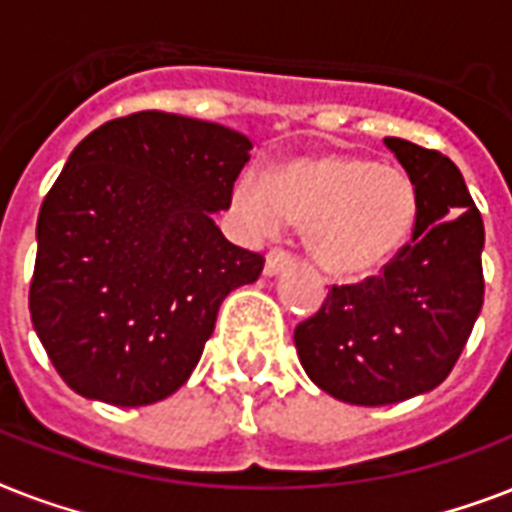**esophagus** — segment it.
<instances>
[{"mask_svg": "<svg viewBox=\"0 0 512 512\" xmlns=\"http://www.w3.org/2000/svg\"><path fill=\"white\" fill-rule=\"evenodd\" d=\"M289 263H292V255H289L287 249H271L268 257H265V276H276V273L284 271Z\"/></svg>", "mask_w": 512, "mask_h": 512, "instance_id": "34e87169", "label": "esophagus"}]
</instances>
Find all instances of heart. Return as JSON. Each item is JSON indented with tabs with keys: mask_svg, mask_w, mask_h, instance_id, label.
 <instances>
[{
	"mask_svg": "<svg viewBox=\"0 0 512 512\" xmlns=\"http://www.w3.org/2000/svg\"><path fill=\"white\" fill-rule=\"evenodd\" d=\"M233 212L257 239L276 236L287 217L308 225L316 263L337 279H361L382 271L409 244L420 201L401 172L324 154L281 164L271 180L241 175Z\"/></svg>",
	"mask_w": 512,
	"mask_h": 512,
	"instance_id": "heart-1",
	"label": "heart"
}]
</instances>
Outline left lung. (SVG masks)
Listing matches in <instances>:
<instances>
[{"mask_svg": "<svg viewBox=\"0 0 512 512\" xmlns=\"http://www.w3.org/2000/svg\"><path fill=\"white\" fill-rule=\"evenodd\" d=\"M412 180L420 215L412 244L380 276L332 287L295 329L305 374L337 401L398 404L438 388L484 305V220L462 172L438 151L385 138Z\"/></svg>", "mask_w": 512, "mask_h": 512, "instance_id": "obj_1", "label": "left lung"}]
</instances>
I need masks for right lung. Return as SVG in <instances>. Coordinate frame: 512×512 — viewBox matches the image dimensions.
<instances>
[{"instance_id": "add662e5", "label": "right lung", "mask_w": 512, "mask_h": 512, "mask_svg": "<svg viewBox=\"0 0 512 512\" xmlns=\"http://www.w3.org/2000/svg\"><path fill=\"white\" fill-rule=\"evenodd\" d=\"M247 135L164 111L106 122L71 151L36 220L28 311L71 390L148 406L191 377L263 255L225 239Z\"/></svg>"}]
</instances>
